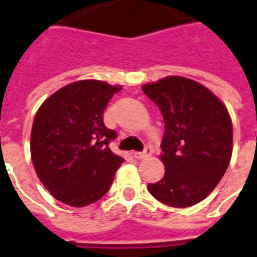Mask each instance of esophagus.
<instances>
[{"mask_svg":"<svg viewBox=\"0 0 257 257\" xmlns=\"http://www.w3.org/2000/svg\"><path fill=\"white\" fill-rule=\"evenodd\" d=\"M152 153H153V149H152V147H150V145H147V147H145V149H144V152H135V153H133V156H135L137 160H144V158L149 157Z\"/></svg>","mask_w":257,"mask_h":257,"instance_id":"1","label":"esophagus"}]
</instances>
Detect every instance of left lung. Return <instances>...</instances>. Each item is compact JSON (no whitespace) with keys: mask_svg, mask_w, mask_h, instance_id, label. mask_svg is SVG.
<instances>
[{"mask_svg":"<svg viewBox=\"0 0 257 257\" xmlns=\"http://www.w3.org/2000/svg\"><path fill=\"white\" fill-rule=\"evenodd\" d=\"M164 117L165 176L149 183L156 199L172 207L203 201L224 176L232 154V121L224 104L204 85L168 76L143 85Z\"/></svg>","mask_w":257,"mask_h":257,"instance_id":"8db88e82","label":"left lung"}]
</instances>
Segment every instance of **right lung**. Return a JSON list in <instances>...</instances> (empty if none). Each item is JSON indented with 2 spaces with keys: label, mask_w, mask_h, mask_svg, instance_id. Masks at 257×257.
<instances>
[{
  "label": "right lung",
  "mask_w": 257,
  "mask_h": 257,
  "mask_svg": "<svg viewBox=\"0 0 257 257\" xmlns=\"http://www.w3.org/2000/svg\"><path fill=\"white\" fill-rule=\"evenodd\" d=\"M121 89L100 80L64 85L35 114L30 152L37 176L55 199L72 207L99 201L124 158L112 153L116 132L103 121L110 97Z\"/></svg>",
  "instance_id": "right-lung-1"
}]
</instances>
